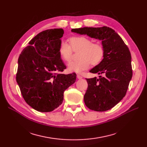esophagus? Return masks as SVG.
Segmentation results:
<instances>
[{"mask_svg":"<svg viewBox=\"0 0 147 147\" xmlns=\"http://www.w3.org/2000/svg\"><path fill=\"white\" fill-rule=\"evenodd\" d=\"M77 77L78 79H82V78H83V77H82V75H80V74H77Z\"/></svg>","mask_w":147,"mask_h":147,"instance_id":"34e87169","label":"esophagus"}]
</instances>
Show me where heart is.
Masks as SVG:
<instances>
[{
    "label": "heart",
    "instance_id": "obj_1",
    "mask_svg": "<svg viewBox=\"0 0 147 147\" xmlns=\"http://www.w3.org/2000/svg\"><path fill=\"white\" fill-rule=\"evenodd\" d=\"M70 45L65 42H61L59 47V53L61 59L69 62L72 52L78 51L77 61H71L68 64L70 72L80 73L87 69L90 64L96 65L102 61L104 56V48L99 42H92L85 36H74L69 39Z\"/></svg>",
    "mask_w": 147,
    "mask_h": 147
}]
</instances>
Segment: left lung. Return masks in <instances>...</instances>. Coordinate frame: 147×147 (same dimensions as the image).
Returning a JSON list of instances; mask_svg holds the SVG:
<instances>
[{"mask_svg": "<svg viewBox=\"0 0 147 147\" xmlns=\"http://www.w3.org/2000/svg\"><path fill=\"white\" fill-rule=\"evenodd\" d=\"M72 32L86 34L102 40L104 59L90 72L102 74L103 77L86 78L88 86L84 101L92 110L104 112L110 110L125 96L132 78L130 51L121 37L107 26L72 29Z\"/></svg>", "mask_w": 147, "mask_h": 147, "instance_id": "left-lung-1", "label": "left lung"}]
</instances>
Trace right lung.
<instances>
[{
    "label": "right lung",
    "mask_w": 147,
    "mask_h": 147,
    "mask_svg": "<svg viewBox=\"0 0 147 147\" xmlns=\"http://www.w3.org/2000/svg\"><path fill=\"white\" fill-rule=\"evenodd\" d=\"M63 34V29L42 31L19 56L16 82L26 103L38 112L58 107L64 91L76 80L75 73L62 74L66 67L58 50Z\"/></svg>",
    "instance_id": "add662e5"
}]
</instances>
